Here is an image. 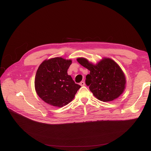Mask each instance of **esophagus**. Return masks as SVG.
Returning <instances> with one entry per match:
<instances>
[{"label":"esophagus","instance_id":"34e87169","mask_svg":"<svg viewBox=\"0 0 151 151\" xmlns=\"http://www.w3.org/2000/svg\"><path fill=\"white\" fill-rule=\"evenodd\" d=\"M80 84L81 86H83L85 85V83H84V81H81V82L80 83Z\"/></svg>","mask_w":151,"mask_h":151}]
</instances>
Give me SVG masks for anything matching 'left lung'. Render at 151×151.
Wrapping results in <instances>:
<instances>
[{
    "instance_id": "obj_1",
    "label": "left lung",
    "mask_w": 151,
    "mask_h": 151,
    "mask_svg": "<svg viewBox=\"0 0 151 151\" xmlns=\"http://www.w3.org/2000/svg\"><path fill=\"white\" fill-rule=\"evenodd\" d=\"M77 61L90 70L86 76V84L98 100L111 101L119 97L125 88L126 78L123 71L113 60L105 58L96 64L84 58Z\"/></svg>"
}]
</instances>
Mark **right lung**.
Listing matches in <instances>:
<instances>
[{
    "instance_id": "add662e5",
    "label": "right lung",
    "mask_w": 151,
    "mask_h": 151,
    "mask_svg": "<svg viewBox=\"0 0 151 151\" xmlns=\"http://www.w3.org/2000/svg\"><path fill=\"white\" fill-rule=\"evenodd\" d=\"M71 62L58 57L46 59L40 65L35 78V89L46 104L59 108L67 105L81 88L67 73Z\"/></svg>"
}]
</instances>
